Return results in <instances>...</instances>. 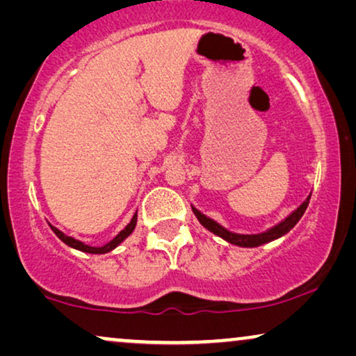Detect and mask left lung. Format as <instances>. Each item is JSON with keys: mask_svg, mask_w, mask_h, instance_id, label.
Listing matches in <instances>:
<instances>
[{"mask_svg": "<svg viewBox=\"0 0 356 356\" xmlns=\"http://www.w3.org/2000/svg\"><path fill=\"white\" fill-rule=\"evenodd\" d=\"M309 199H311V194L306 197V201L301 204L298 209H295V211L291 212L289 217L284 218L280 223H277V225L269 228V230H266L262 233H256V235H241V233L228 232L225 227L220 225V223H217L216 220H212V218L204 216V213L201 211H197L194 206H191V207H193L194 216H196L197 220L201 222V225L206 227L209 232L213 233V235L223 238V240L232 243V245H236L241 248H256V246L264 245V243L274 241V240H277V238L286 235V233H289L291 228H293L296 223L300 222V218L303 217L306 207H308V204H309Z\"/></svg>", "mask_w": 356, "mask_h": 356, "instance_id": "8db88e82", "label": "left lung"}]
</instances>
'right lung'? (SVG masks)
Wrapping results in <instances>:
<instances>
[{
	"label": "right lung",
	"mask_w": 356,
	"mask_h": 356,
	"mask_svg": "<svg viewBox=\"0 0 356 356\" xmlns=\"http://www.w3.org/2000/svg\"><path fill=\"white\" fill-rule=\"evenodd\" d=\"M136 223H138V212L134 213L133 216V218H131V222L128 223V225H126L123 230H121L118 235H116L113 240H111L110 243H106V245H104V246H89V245H86V243H82V241H79V240H74V238L72 236H67V235H65V233H63L61 230H58L56 227H53V225H50V228L53 230V233H55V235L60 238V240L63 241V243H66L67 246H71V248H74V250H79V251H82V252H90V254H105V252H108V251H111V250H115L116 246L118 245H121V243H123L126 238H128L131 233L134 232V228H136Z\"/></svg>",
	"instance_id": "1"
}]
</instances>
